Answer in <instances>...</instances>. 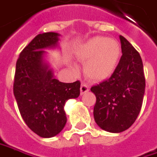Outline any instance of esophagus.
<instances>
[{
  "label": "esophagus",
  "mask_w": 157,
  "mask_h": 157,
  "mask_svg": "<svg viewBox=\"0 0 157 157\" xmlns=\"http://www.w3.org/2000/svg\"><path fill=\"white\" fill-rule=\"evenodd\" d=\"M88 91H89V86L87 84H82V86H81V95H83Z\"/></svg>",
  "instance_id": "esophagus-1"
}]
</instances>
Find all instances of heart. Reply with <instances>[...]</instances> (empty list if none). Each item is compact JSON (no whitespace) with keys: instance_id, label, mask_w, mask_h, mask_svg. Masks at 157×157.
Wrapping results in <instances>:
<instances>
[{"instance_id":"heart-1","label":"heart","mask_w":157,"mask_h":157,"mask_svg":"<svg viewBox=\"0 0 157 157\" xmlns=\"http://www.w3.org/2000/svg\"><path fill=\"white\" fill-rule=\"evenodd\" d=\"M121 55L119 42L105 37H94L81 44L76 56L83 63V73L88 79L102 82L116 70ZM73 70H75L72 67Z\"/></svg>"}]
</instances>
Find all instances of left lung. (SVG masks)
I'll list each match as a JSON object with an SVG mask.
<instances>
[{
	"mask_svg": "<svg viewBox=\"0 0 157 157\" xmlns=\"http://www.w3.org/2000/svg\"><path fill=\"white\" fill-rule=\"evenodd\" d=\"M122 56L108 80L92 87L96 95L94 119L110 133H121L134 123L145 93L143 64L139 52L123 36H119Z\"/></svg>",
	"mask_w": 157,
	"mask_h": 157,
	"instance_id": "left-lung-1",
	"label": "left lung"
}]
</instances>
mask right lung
Segmentation results:
<instances>
[{"label": "right lung", "mask_w": 157, "mask_h": 157, "mask_svg": "<svg viewBox=\"0 0 157 157\" xmlns=\"http://www.w3.org/2000/svg\"><path fill=\"white\" fill-rule=\"evenodd\" d=\"M59 36L56 32L38 34L20 53L16 66L14 95L19 112L31 131L43 138L62 131L66 102L80 95L81 82L65 83L54 78L46 59V49L59 48Z\"/></svg>", "instance_id": "obj_1"}]
</instances>
